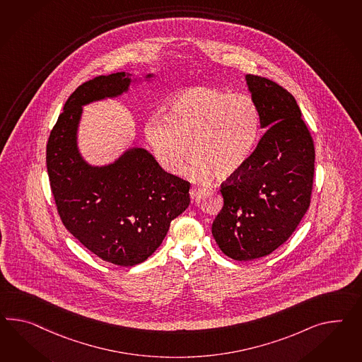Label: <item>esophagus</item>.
Wrapping results in <instances>:
<instances>
[{
	"mask_svg": "<svg viewBox=\"0 0 362 362\" xmlns=\"http://www.w3.org/2000/svg\"><path fill=\"white\" fill-rule=\"evenodd\" d=\"M202 194V189H198V187H193L190 189V197L194 199L198 195Z\"/></svg>",
	"mask_w": 362,
	"mask_h": 362,
	"instance_id": "1",
	"label": "esophagus"
}]
</instances>
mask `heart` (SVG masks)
Masks as SVG:
<instances>
[{
  "mask_svg": "<svg viewBox=\"0 0 362 362\" xmlns=\"http://www.w3.org/2000/svg\"><path fill=\"white\" fill-rule=\"evenodd\" d=\"M259 134V114L248 95L197 86L177 95L165 119L155 117L146 138L163 168L180 175L192 153L193 176L226 180L247 163Z\"/></svg>",
  "mask_w": 362,
  "mask_h": 362,
  "instance_id": "heart-1",
  "label": "heart"
}]
</instances>
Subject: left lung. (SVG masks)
<instances>
[{
  "label": "left lung",
  "mask_w": 362,
  "mask_h": 362,
  "mask_svg": "<svg viewBox=\"0 0 362 362\" xmlns=\"http://www.w3.org/2000/svg\"><path fill=\"white\" fill-rule=\"evenodd\" d=\"M267 127L239 172L222 186L214 239L224 255L250 261L270 255L296 231L313 193L315 147L294 95L267 77L247 74Z\"/></svg>",
  "instance_id": "obj_1"
}]
</instances>
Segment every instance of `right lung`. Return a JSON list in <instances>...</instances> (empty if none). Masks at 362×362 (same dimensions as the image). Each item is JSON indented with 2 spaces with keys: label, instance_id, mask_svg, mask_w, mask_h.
<instances>
[{
  "label": "right lung",
  "instance_id": "obj_1",
  "mask_svg": "<svg viewBox=\"0 0 362 362\" xmlns=\"http://www.w3.org/2000/svg\"><path fill=\"white\" fill-rule=\"evenodd\" d=\"M129 85L124 72L81 83L66 100L46 149L49 185L65 228L95 256L119 267L148 259L190 204V182L165 172L146 149H130L103 168L80 156L81 106L123 93Z\"/></svg>",
  "mask_w": 362,
  "mask_h": 362
}]
</instances>
